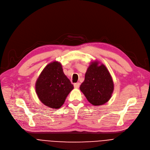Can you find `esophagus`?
I'll list each match as a JSON object with an SVG mask.
<instances>
[{"mask_svg":"<svg viewBox=\"0 0 150 150\" xmlns=\"http://www.w3.org/2000/svg\"><path fill=\"white\" fill-rule=\"evenodd\" d=\"M79 86H80V83H76L74 84V87L75 88H78L79 87Z\"/></svg>","mask_w":150,"mask_h":150,"instance_id":"esophagus-1","label":"esophagus"}]
</instances>
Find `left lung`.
<instances>
[{
    "instance_id": "1",
    "label": "left lung",
    "mask_w": 150,
    "mask_h": 150,
    "mask_svg": "<svg viewBox=\"0 0 150 150\" xmlns=\"http://www.w3.org/2000/svg\"><path fill=\"white\" fill-rule=\"evenodd\" d=\"M79 88L91 104L99 106L111 98L114 83L106 66L103 64L99 65V62L95 61L90 63Z\"/></svg>"
}]
</instances>
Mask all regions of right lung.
I'll return each mask as SVG.
<instances>
[{
  "label": "right lung",
  "mask_w": 150,
  "mask_h": 150,
  "mask_svg": "<svg viewBox=\"0 0 150 150\" xmlns=\"http://www.w3.org/2000/svg\"><path fill=\"white\" fill-rule=\"evenodd\" d=\"M35 88L42 103L51 108L58 109L63 105L74 86L64 75L61 63L53 62L47 64L40 73Z\"/></svg>",
  "instance_id": "1"
}]
</instances>
